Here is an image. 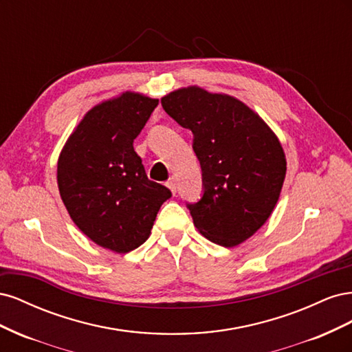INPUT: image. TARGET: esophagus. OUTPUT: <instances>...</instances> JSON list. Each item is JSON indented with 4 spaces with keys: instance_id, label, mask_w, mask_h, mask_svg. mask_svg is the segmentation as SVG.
<instances>
[{
    "instance_id": "esophagus-1",
    "label": "esophagus",
    "mask_w": 352,
    "mask_h": 352,
    "mask_svg": "<svg viewBox=\"0 0 352 352\" xmlns=\"http://www.w3.org/2000/svg\"><path fill=\"white\" fill-rule=\"evenodd\" d=\"M167 188L170 189V190H172V192L173 194H176V189H177V184H176V179L175 177H170L168 180H167Z\"/></svg>"
}]
</instances>
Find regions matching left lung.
Returning <instances> with one entry per match:
<instances>
[{"instance_id":"8db88e82","label":"left lung","mask_w":352,"mask_h":352,"mask_svg":"<svg viewBox=\"0 0 352 352\" xmlns=\"http://www.w3.org/2000/svg\"><path fill=\"white\" fill-rule=\"evenodd\" d=\"M162 105L194 133L204 190L188 204L195 228L211 242L236 247L267 221L279 199L286 158L278 136L226 94L188 87L167 94Z\"/></svg>"}]
</instances>
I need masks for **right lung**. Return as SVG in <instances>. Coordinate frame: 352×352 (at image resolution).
<instances>
[{
  "instance_id": "obj_1",
  "label": "right lung",
  "mask_w": 352,
  "mask_h": 352,
  "mask_svg": "<svg viewBox=\"0 0 352 352\" xmlns=\"http://www.w3.org/2000/svg\"><path fill=\"white\" fill-rule=\"evenodd\" d=\"M158 100L138 92L95 105L58 157L57 184L72 220L102 248L126 254L150 236L170 190L146 177L133 140Z\"/></svg>"
}]
</instances>
